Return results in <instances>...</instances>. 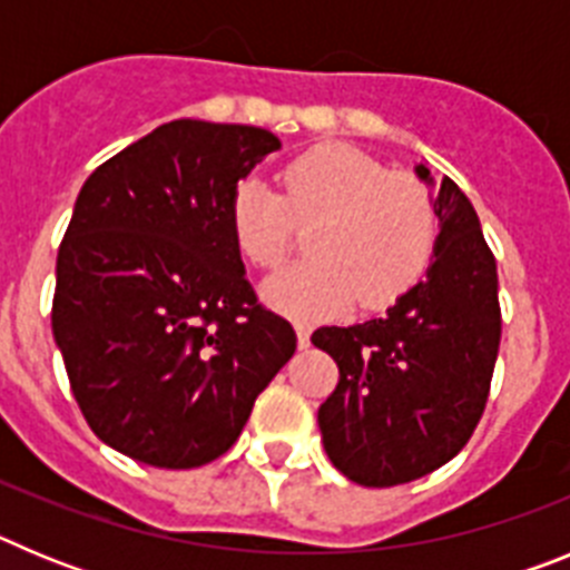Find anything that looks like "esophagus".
<instances>
[{
  "instance_id": "obj_1",
  "label": "esophagus",
  "mask_w": 570,
  "mask_h": 570,
  "mask_svg": "<svg viewBox=\"0 0 570 570\" xmlns=\"http://www.w3.org/2000/svg\"><path fill=\"white\" fill-rule=\"evenodd\" d=\"M296 342H299V347L311 345V328H308V325H296Z\"/></svg>"
}]
</instances>
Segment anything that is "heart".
<instances>
[{
	"label": "heart",
	"mask_w": 570,
	"mask_h": 570,
	"mask_svg": "<svg viewBox=\"0 0 570 570\" xmlns=\"http://www.w3.org/2000/svg\"><path fill=\"white\" fill-rule=\"evenodd\" d=\"M311 259L265 282V299L296 320H325L351 302L385 308L425 271L436 239L431 196L416 176L385 170L347 145H316L282 170V194L242 179L230 196L236 245L256 268H276L296 228Z\"/></svg>",
	"instance_id": "heart-1"
}]
</instances>
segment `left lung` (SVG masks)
I'll use <instances>...</instances> for the list:
<instances>
[{
	"instance_id": "left-lung-1",
	"label": "left lung",
	"mask_w": 570,
	"mask_h": 570,
	"mask_svg": "<svg viewBox=\"0 0 570 570\" xmlns=\"http://www.w3.org/2000/svg\"><path fill=\"white\" fill-rule=\"evenodd\" d=\"M416 176L434 185L428 165ZM434 262L380 320L320 328L336 391L320 405L325 454L351 482H414L460 454L485 411L502 314L497 259L454 179L434 196Z\"/></svg>"
}]
</instances>
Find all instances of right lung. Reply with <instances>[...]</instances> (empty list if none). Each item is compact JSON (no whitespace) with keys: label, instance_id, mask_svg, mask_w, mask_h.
Listing matches in <instances>:
<instances>
[{"label":"right lung","instance_id":"1","mask_svg":"<svg viewBox=\"0 0 570 570\" xmlns=\"http://www.w3.org/2000/svg\"><path fill=\"white\" fill-rule=\"evenodd\" d=\"M271 130L174 119L88 176L57 256L53 340L90 431L154 468L223 456L294 356L230 228Z\"/></svg>","mask_w":570,"mask_h":570}]
</instances>
